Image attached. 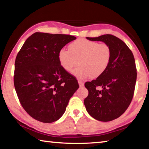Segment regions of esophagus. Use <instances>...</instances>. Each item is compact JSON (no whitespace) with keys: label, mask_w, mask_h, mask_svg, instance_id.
<instances>
[{"label":"esophagus","mask_w":149,"mask_h":149,"mask_svg":"<svg viewBox=\"0 0 149 149\" xmlns=\"http://www.w3.org/2000/svg\"><path fill=\"white\" fill-rule=\"evenodd\" d=\"M78 84H79V85L80 87H84V82L82 81L78 80Z\"/></svg>","instance_id":"34e87169"}]
</instances>
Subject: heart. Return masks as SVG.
<instances>
[{"mask_svg":"<svg viewBox=\"0 0 149 149\" xmlns=\"http://www.w3.org/2000/svg\"><path fill=\"white\" fill-rule=\"evenodd\" d=\"M111 54V49L107 43L78 39L69 45V50H60L58 60L62 67L68 72L79 64L72 74L84 79L100 76L110 64Z\"/></svg>","mask_w":149,"mask_h":149,"instance_id":"heart-1","label":"heart"}]
</instances>
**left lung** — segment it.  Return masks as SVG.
<instances>
[{"instance_id": "8db88e82", "label": "left lung", "mask_w": 149, "mask_h": 149, "mask_svg": "<svg viewBox=\"0 0 149 149\" xmlns=\"http://www.w3.org/2000/svg\"><path fill=\"white\" fill-rule=\"evenodd\" d=\"M102 41L111 49L107 69L97 79L85 84L89 95L84 100L87 112L101 122H110L125 112L134 94L137 69L132 50L124 42L112 35L87 37Z\"/></svg>"}]
</instances>
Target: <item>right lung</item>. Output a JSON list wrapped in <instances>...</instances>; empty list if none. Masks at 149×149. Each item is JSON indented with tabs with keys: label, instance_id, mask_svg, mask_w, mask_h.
I'll use <instances>...</instances> for the list:
<instances>
[{
	"label": "right lung",
	"instance_id": "obj_1",
	"mask_svg": "<svg viewBox=\"0 0 149 149\" xmlns=\"http://www.w3.org/2000/svg\"><path fill=\"white\" fill-rule=\"evenodd\" d=\"M76 37L36 32L29 37L15 60L14 84L20 104L30 116L43 123L56 122L79 88L63 68L58 52Z\"/></svg>",
	"mask_w": 149,
	"mask_h": 149
}]
</instances>
